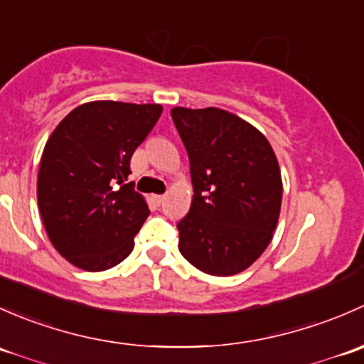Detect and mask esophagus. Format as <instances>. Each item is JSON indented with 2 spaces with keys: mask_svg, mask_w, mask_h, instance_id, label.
Returning <instances> with one entry per match:
<instances>
[{
  "mask_svg": "<svg viewBox=\"0 0 364 364\" xmlns=\"http://www.w3.org/2000/svg\"><path fill=\"white\" fill-rule=\"evenodd\" d=\"M154 201H156L157 205L163 203V201H164V194H156V196H154Z\"/></svg>",
  "mask_w": 364,
  "mask_h": 364,
  "instance_id": "esophagus-1",
  "label": "esophagus"
}]
</instances>
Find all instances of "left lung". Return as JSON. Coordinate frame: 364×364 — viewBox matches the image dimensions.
<instances>
[{
    "label": "left lung",
    "instance_id": "left-lung-1",
    "mask_svg": "<svg viewBox=\"0 0 364 364\" xmlns=\"http://www.w3.org/2000/svg\"><path fill=\"white\" fill-rule=\"evenodd\" d=\"M189 156L193 203L177 224L181 254L201 272L230 277L249 268L272 242L282 178L272 145L220 108H171Z\"/></svg>",
    "mask_w": 364,
    "mask_h": 364
}]
</instances>
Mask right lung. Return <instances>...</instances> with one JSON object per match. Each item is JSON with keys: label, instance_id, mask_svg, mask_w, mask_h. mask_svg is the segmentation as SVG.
Returning a JSON list of instances; mask_svg holds the SVG:
<instances>
[{"label": "right lung", "instance_id": "1", "mask_svg": "<svg viewBox=\"0 0 364 364\" xmlns=\"http://www.w3.org/2000/svg\"><path fill=\"white\" fill-rule=\"evenodd\" d=\"M161 105L91 101L70 112L43 149L38 208L52 245L71 264L103 272L124 261L151 210L126 182L131 156Z\"/></svg>", "mask_w": 364, "mask_h": 364}]
</instances>
